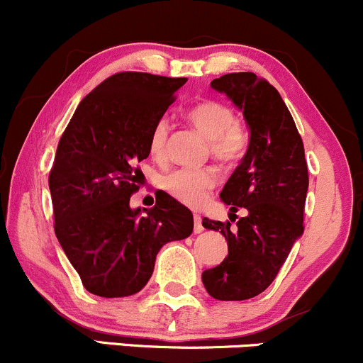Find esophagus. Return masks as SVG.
Segmentation results:
<instances>
[{"label":"esophagus","mask_w":363,"mask_h":363,"mask_svg":"<svg viewBox=\"0 0 363 363\" xmlns=\"http://www.w3.org/2000/svg\"><path fill=\"white\" fill-rule=\"evenodd\" d=\"M194 231H195V233H202V231H203L202 218L199 214H194Z\"/></svg>","instance_id":"esophagus-1"}]
</instances>
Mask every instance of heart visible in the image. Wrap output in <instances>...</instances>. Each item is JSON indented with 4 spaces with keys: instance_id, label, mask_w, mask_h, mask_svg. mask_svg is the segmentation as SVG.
<instances>
[{
    "instance_id": "1",
    "label": "heart",
    "mask_w": 363,
    "mask_h": 363,
    "mask_svg": "<svg viewBox=\"0 0 363 363\" xmlns=\"http://www.w3.org/2000/svg\"><path fill=\"white\" fill-rule=\"evenodd\" d=\"M189 120L211 142V154L214 160L221 162L242 160L248 145V135L238 125L235 111L230 106L221 101H203L190 109ZM168 135L169 123L166 118H161L149 133V152L154 160L161 161L166 157ZM216 185L218 174L211 168L174 169L162 178L166 192L190 207L202 206Z\"/></svg>"
}]
</instances>
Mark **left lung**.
Masks as SVG:
<instances>
[{
	"instance_id": "obj_1",
	"label": "left lung",
	"mask_w": 363,
	"mask_h": 363,
	"mask_svg": "<svg viewBox=\"0 0 363 363\" xmlns=\"http://www.w3.org/2000/svg\"><path fill=\"white\" fill-rule=\"evenodd\" d=\"M213 89L225 92L243 109L250 144L221 192L231 213L245 209V218L202 226L221 231L228 257L202 272V283L216 300H248L276 279L293 243L303 233L308 169L303 142L279 92L252 72L226 73Z\"/></svg>"
}]
</instances>
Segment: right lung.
Listing matches in <instances>:
<instances>
[{
	"label": "right lung",
	"mask_w": 363,
	"mask_h": 363,
	"mask_svg": "<svg viewBox=\"0 0 363 363\" xmlns=\"http://www.w3.org/2000/svg\"><path fill=\"white\" fill-rule=\"evenodd\" d=\"M185 82L115 73L84 97L60 138L50 171L55 233L94 295H135L152 276L160 248L192 233V213L162 190L144 216L130 209L150 130Z\"/></svg>",
	"instance_id": "add662e5"
}]
</instances>
